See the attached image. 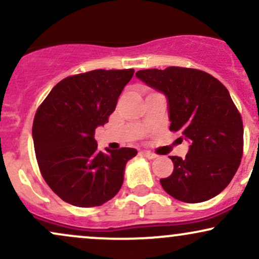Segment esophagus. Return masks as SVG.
I'll list each match as a JSON object with an SVG mask.
<instances>
[{
    "label": "esophagus",
    "instance_id": "34e87169",
    "mask_svg": "<svg viewBox=\"0 0 259 259\" xmlns=\"http://www.w3.org/2000/svg\"><path fill=\"white\" fill-rule=\"evenodd\" d=\"M141 153H142V156H145L148 159H154L157 157V154L150 152V151H142Z\"/></svg>",
    "mask_w": 259,
    "mask_h": 259
}]
</instances>
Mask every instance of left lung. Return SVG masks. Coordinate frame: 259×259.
Here are the masks:
<instances>
[{"label": "left lung", "instance_id": "1", "mask_svg": "<svg viewBox=\"0 0 259 259\" xmlns=\"http://www.w3.org/2000/svg\"><path fill=\"white\" fill-rule=\"evenodd\" d=\"M136 78L162 92L168 102L169 129L190 142L185 158L170 156L173 173L160 179L164 191L187 203L219 195L242 157L243 126L224 85L210 74L190 68L144 69Z\"/></svg>", "mask_w": 259, "mask_h": 259}]
</instances>
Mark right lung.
<instances>
[{"label":"right lung","mask_w":259,"mask_h":259,"mask_svg":"<svg viewBox=\"0 0 259 259\" xmlns=\"http://www.w3.org/2000/svg\"><path fill=\"white\" fill-rule=\"evenodd\" d=\"M134 69L105 70L68 76L38 107L32 140L41 174L67 203L96 207L114 197L126 162L138 154L123 147L101 152L95 130L108 121Z\"/></svg>","instance_id":"1"}]
</instances>
